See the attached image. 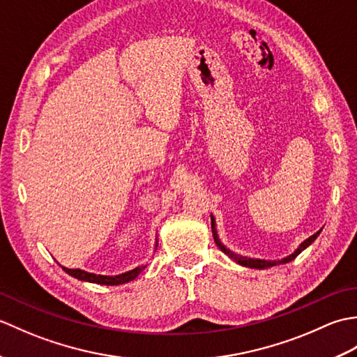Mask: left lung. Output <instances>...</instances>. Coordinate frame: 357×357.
I'll list each match as a JSON object with an SVG mask.
<instances>
[{"label":"left lung","mask_w":357,"mask_h":357,"mask_svg":"<svg viewBox=\"0 0 357 357\" xmlns=\"http://www.w3.org/2000/svg\"><path fill=\"white\" fill-rule=\"evenodd\" d=\"M211 216V231H213V238H215V242H216V245L222 250V252L230 257V259H233L234 262H238L239 265H242V267H248V268H257V270H265V268H270V267H275V265H280V264H287V262H290V261H293L296 256L298 255H301L302 252H304V250L307 248V247H310L313 244V242L316 241V238L319 236V233H321V230L319 231H316L313 236H310L308 239H305L304 242H302V244L294 250V252L291 253V255H288V256H285V257H282V259H276V261H265V259H255V257H247V256H241V255H238V253H234V252H231V250H229L227 248L222 242H221V239H219V236H218V230H216V221H215V218H213V215H210Z\"/></svg>","instance_id":"8db88e82"}]
</instances>
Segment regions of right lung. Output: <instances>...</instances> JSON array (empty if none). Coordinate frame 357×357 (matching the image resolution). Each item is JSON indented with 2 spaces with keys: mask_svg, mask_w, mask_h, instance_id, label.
I'll list each match as a JSON object with an SVG mask.
<instances>
[{
  "mask_svg": "<svg viewBox=\"0 0 357 357\" xmlns=\"http://www.w3.org/2000/svg\"><path fill=\"white\" fill-rule=\"evenodd\" d=\"M158 244L155 245L156 250ZM63 267V265H61ZM147 265H139V267H136L133 270H128L126 273H121V275H115V276H105V275H95V273H89L84 270H79V268H67L63 267V270L66 273H69L70 276L77 278L79 280H84V282H92V284H100V285H121V284H127L130 282V280L138 278L139 273L146 268Z\"/></svg>",
  "mask_w": 357,
  "mask_h": 357,
  "instance_id": "right-lung-1",
  "label": "right lung"
}]
</instances>
